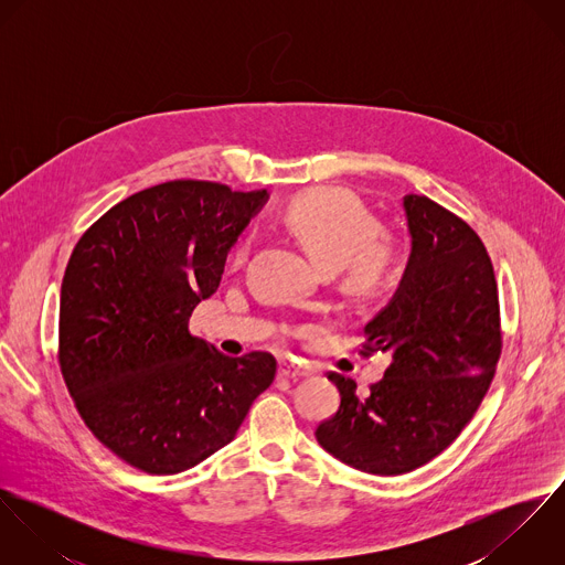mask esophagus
I'll return each instance as SVG.
<instances>
[{"instance_id":"esophagus-1","label":"esophagus","mask_w":565,"mask_h":565,"mask_svg":"<svg viewBox=\"0 0 565 565\" xmlns=\"http://www.w3.org/2000/svg\"><path fill=\"white\" fill-rule=\"evenodd\" d=\"M278 376L280 379H302V376H307V370H302V367H298V365H291V363H280V367H278Z\"/></svg>"}]
</instances>
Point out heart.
Instances as JSON below:
<instances>
[{
	"label": "heart",
	"instance_id": "heart-1",
	"mask_svg": "<svg viewBox=\"0 0 565 565\" xmlns=\"http://www.w3.org/2000/svg\"><path fill=\"white\" fill-rule=\"evenodd\" d=\"M285 228L302 243L323 271H337L343 294L356 302L385 298L401 280L406 242L381 228L376 213L345 189L320 186L298 193L282 213ZM242 237L233 260L247 254Z\"/></svg>",
	"mask_w": 565,
	"mask_h": 565
}]
</instances>
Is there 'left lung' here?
<instances>
[{
	"label": "left lung",
	"instance_id": "left-lung-1",
	"mask_svg": "<svg viewBox=\"0 0 565 565\" xmlns=\"http://www.w3.org/2000/svg\"><path fill=\"white\" fill-rule=\"evenodd\" d=\"M411 256L394 300L365 326L363 356L390 352L385 376L341 404L316 437L339 461L396 477L444 452L475 417L502 352L498 285L481 237L426 195H404Z\"/></svg>",
	"mask_w": 565,
	"mask_h": 565
}]
</instances>
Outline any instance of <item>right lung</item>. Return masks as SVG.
Here are the masks:
<instances>
[{
  "label": "right lung",
  "mask_w": 565,
  "mask_h": 565,
  "mask_svg": "<svg viewBox=\"0 0 565 565\" xmlns=\"http://www.w3.org/2000/svg\"><path fill=\"white\" fill-rule=\"evenodd\" d=\"M265 198L169 180L106 211L70 256L61 374L97 441L141 472H182L233 441L276 376L269 352L226 356L189 330Z\"/></svg>",
  "instance_id": "right-lung-1"
}]
</instances>
